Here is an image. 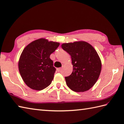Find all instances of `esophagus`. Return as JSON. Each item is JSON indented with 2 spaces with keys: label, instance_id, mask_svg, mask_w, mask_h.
I'll list each match as a JSON object with an SVG mask.
<instances>
[{
  "label": "esophagus",
  "instance_id": "esophagus-1",
  "mask_svg": "<svg viewBox=\"0 0 124 124\" xmlns=\"http://www.w3.org/2000/svg\"><path fill=\"white\" fill-rule=\"evenodd\" d=\"M62 69V68H57V71H61V70Z\"/></svg>",
  "mask_w": 124,
  "mask_h": 124
}]
</instances>
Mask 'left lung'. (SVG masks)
Wrapping results in <instances>:
<instances>
[{
	"label": "left lung",
	"instance_id": "obj_1",
	"mask_svg": "<svg viewBox=\"0 0 124 124\" xmlns=\"http://www.w3.org/2000/svg\"><path fill=\"white\" fill-rule=\"evenodd\" d=\"M62 48L71 57L73 71L65 77L71 90L84 92L96 83L101 71V59L91 44L84 41L62 44Z\"/></svg>",
	"mask_w": 124,
	"mask_h": 124
}]
</instances>
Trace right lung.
Masks as SVG:
<instances>
[{"label": "right lung", "instance_id": "1", "mask_svg": "<svg viewBox=\"0 0 124 124\" xmlns=\"http://www.w3.org/2000/svg\"><path fill=\"white\" fill-rule=\"evenodd\" d=\"M59 45L57 42L40 38L31 42L23 49L18 61V70L29 87L40 91L51 84L56 69L50 55Z\"/></svg>", "mask_w": 124, "mask_h": 124}]
</instances>
